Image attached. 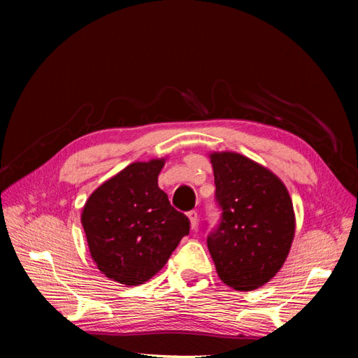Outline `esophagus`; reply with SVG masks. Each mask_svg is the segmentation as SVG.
Returning a JSON list of instances; mask_svg holds the SVG:
<instances>
[{
	"label": "esophagus",
	"mask_w": 358,
	"mask_h": 358,
	"mask_svg": "<svg viewBox=\"0 0 358 358\" xmlns=\"http://www.w3.org/2000/svg\"><path fill=\"white\" fill-rule=\"evenodd\" d=\"M187 215H188L189 222H191V229L196 230L197 229V224H199V213L196 210H189Z\"/></svg>",
	"instance_id": "1"
}]
</instances>
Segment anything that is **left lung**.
<instances>
[{"label":"left lung","mask_w":358,"mask_h":358,"mask_svg":"<svg viewBox=\"0 0 358 358\" xmlns=\"http://www.w3.org/2000/svg\"><path fill=\"white\" fill-rule=\"evenodd\" d=\"M218 225L208 248L224 284L251 291L282 267L294 237V210L285 185L272 171L241 154L210 155Z\"/></svg>","instance_id":"obj_1"}]
</instances>
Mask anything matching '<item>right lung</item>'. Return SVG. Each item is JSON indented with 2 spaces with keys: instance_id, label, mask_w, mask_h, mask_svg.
Segmentation results:
<instances>
[{
  "instance_id": "add662e5",
  "label": "right lung",
  "mask_w": 358,
  "mask_h": 358,
  "mask_svg": "<svg viewBox=\"0 0 358 358\" xmlns=\"http://www.w3.org/2000/svg\"><path fill=\"white\" fill-rule=\"evenodd\" d=\"M164 159L133 162L96 188L85 203L82 225L101 273L140 285L164 267L189 220L158 187Z\"/></svg>"
}]
</instances>
